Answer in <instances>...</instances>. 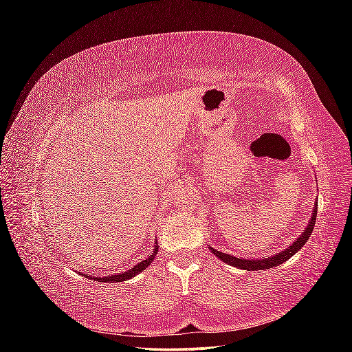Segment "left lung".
I'll return each instance as SVG.
<instances>
[{"label": "left lung", "instance_id": "obj_1", "mask_svg": "<svg viewBox=\"0 0 352 352\" xmlns=\"http://www.w3.org/2000/svg\"><path fill=\"white\" fill-rule=\"evenodd\" d=\"M316 217H317V204H314V210H313L310 223H308V226L305 228V230L301 233V235L298 236V239L292 245H289V247H287L285 251H282L279 254H274L269 258L263 257V258H258V260H252V258L245 260V258L233 257V255H229V254H225V252H220V251L211 248V247H210V251L214 254L217 258L233 265V267H239V269H245V270H250V272L251 270L272 269V267H276V265H279V264L289 260L295 252H298L304 247L305 242L308 241V238H310V235L313 233V229H314V225H316Z\"/></svg>", "mask_w": 352, "mask_h": 352}]
</instances>
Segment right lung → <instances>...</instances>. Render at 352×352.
<instances>
[{"mask_svg": "<svg viewBox=\"0 0 352 352\" xmlns=\"http://www.w3.org/2000/svg\"><path fill=\"white\" fill-rule=\"evenodd\" d=\"M158 252V247L154 248L153 251V255L151 257H148L145 260H142L141 263H138L136 265H133V267L127 269L126 272H122V273H116V274H111V276H105V278H94V276H88L89 279H94V280H102V282H109V283H116V282H123V280H127V279H132L135 278L136 274H140L141 272H144L148 265H150L153 263V260L155 258V255ZM80 273V272H79ZM83 274V273H82ZM87 276V274H85Z\"/></svg>", "mask_w": 352, "mask_h": 352, "instance_id": "add662e5", "label": "right lung"}]
</instances>
